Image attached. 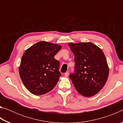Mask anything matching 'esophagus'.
<instances>
[{
	"label": "esophagus",
	"instance_id": "obj_1",
	"mask_svg": "<svg viewBox=\"0 0 123 123\" xmlns=\"http://www.w3.org/2000/svg\"><path fill=\"white\" fill-rule=\"evenodd\" d=\"M64 75H65L66 76H68V75H69V72H66L65 73H64Z\"/></svg>",
	"mask_w": 123,
	"mask_h": 123
}]
</instances>
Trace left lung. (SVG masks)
I'll return each mask as SVG.
<instances>
[{"label":"left lung","instance_id":"8db88e82","mask_svg":"<svg viewBox=\"0 0 123 123\" xmlns=\"http://www.w3.org/2000/svg\"><path fill=\"white\" fill-rule=\"evenodd\" d=\"M74 55L75 73L70 79L79 94L91 97L103 88L108 79L109 68L102 50L91 42L69 43Z\"/></svg>","mask_w":123,"mask_h":123}]
</instances>
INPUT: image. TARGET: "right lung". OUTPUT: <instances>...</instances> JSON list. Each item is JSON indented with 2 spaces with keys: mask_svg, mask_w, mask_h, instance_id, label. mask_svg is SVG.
<instances>
[{
  "mask_svg": "<svg viewBox=\"0 0 123 123\" xmlns=\"http://www.w3.org/2000/svg\"><path fill=\"white\" fill-rule=\"evenodd\" d=\"M61 48L58 44L40 41L24 53L19 75L24 86L33 94H44L57 84L61 74L59 71V61L54 56Z\"/></svg>",
  "mask_w": 123,
  "mask_h": 123,
  "instance_id": "1",
  "label": "right lung"
}]
</instances>
